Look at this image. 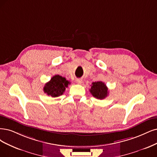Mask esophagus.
Wrapping results in <instances>:
<instances>
[{
  "label": "esophagus",
  "mask_w": 157,
  "mask_h": 157,
  "mask_svg": "<svg viewBox=\"0 0 157 157\" xmlns=\"http://www.w3.org/2000/svg\"><path fill=\"white\" fill-rule=\"evenodd\" d=\"M76 83H78V84H81V83H82V79H76Z\"/></svg>",
  "instance_id": "1"
}]
</instances>
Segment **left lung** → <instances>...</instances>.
<instances>
[{"label": "left lung", "mask_w": 157, "mask_h": 157, "mask_svg": "<svg viewBox=\"0 0 157 157\" xmlns=\"http://www.w3.org/2000/svg\"><path fill=\"white\" fill-rule=\"evenodd\" d=\"M90 92L97 99L102 100L105 98L109 94L108 88L106 85L102 82H96L92 83Z\"/></svg>", "instance_id": "left-lung-1"}]
</instances>
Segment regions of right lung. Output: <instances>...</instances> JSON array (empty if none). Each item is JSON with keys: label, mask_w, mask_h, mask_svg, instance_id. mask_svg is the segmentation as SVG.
<instances>
[{"label": "right lung", "mask_w": 157, "mask_h": 157, "mask_svg": "<svg viewBox=\"0 0 157 157\" xmlns=\"http://www.w3.org/2000/svg\"><path fill=\"white\" fill-rule=\"evenodd\" d=\"M70 83H71L65 78L59 75H56L51 78L50 82L45 84L43 90L48 96L53 98L58 97L64 93L66 87H68Z\"/></svg>", "instance_id": "obj_1"}]
</instances>
